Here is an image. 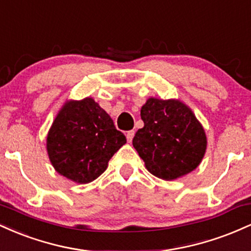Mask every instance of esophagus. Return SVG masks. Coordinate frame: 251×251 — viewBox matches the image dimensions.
I'll return each instance as SVG.
<instances>
[{"mask_svg":"<svg viewBox=\"0 0 251 251\" xmlns=\"http://www.w3.org/2000/svg\"><path fill=\"white\" fill-rule=\"evenodd\" d=\"M133 137H134V131H128L127 133H126V138H127V142L128 143L132 142Z\"/></svg>","mask_w":251,"mask_h":251,"instance_id":"34e87169","label":"esophagus"}]
</instances>
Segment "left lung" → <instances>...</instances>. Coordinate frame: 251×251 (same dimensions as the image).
<instances>
[{"mask_svg":"<svg viewBox=\"0 0 251 251\" xmlns=\"http://www.w3.org/2000/svg\"><path fill=\"white\" fill-rule=\"evenodd\" d=\"M144 127L132 144L150 174L175 180L200 165L206 151V134L192 109L177 99L149 98L140 109Z\"/></svg>","mask_w":251,"mask_h":251,"instance_id":"1","label":"left lung"}]
</instances>
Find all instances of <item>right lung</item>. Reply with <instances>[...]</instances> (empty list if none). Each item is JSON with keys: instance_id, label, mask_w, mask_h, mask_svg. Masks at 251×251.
<instances>
[{"instance_id": "obj_1", "label": "right lung", "mask_w": 251, "mask_h": 251, "mask_svg": "<svg viewBox=\"0 0 251 251\" xmlns=\"http://www.w3.org/2000/svg\"><path fill=\"white\" fill-rule=\"evenodd\" d=\"M126 137L93 98L67 100L47 134V153L59 175L77 184L97 179Z\"/></svg>"}]
</instances>
